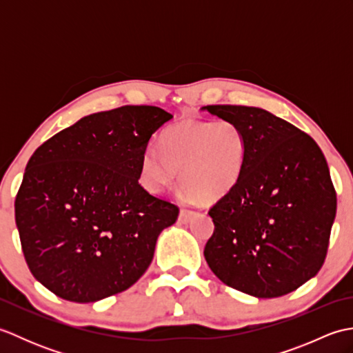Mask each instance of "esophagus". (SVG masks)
Here are the masks:
<instances>
[{"label": "esophagus", "instance_id": "34e87169", "mask_svg": "<svg viewBox=\"0 0 353 353\" xmlns=\"http://www.w3.org/2000/svg\"><path fill=\"white\" fill-rule=\"evenodd\" d=\"M196 215L194 211H188V209H182L181 214H179V221L181 223H190L192 220V216Z\"/></svg>", "mask_w": 353, "mask_h": 353}]
</instances>
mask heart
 Listing matches in <instances>:
<instances>
[{"label":"heart","instance_id":"1","mask_svg":"<svg viewBox=\"0 0 353 353\" xmlns=\"http://www.w3.org/2000/svg\"><path fill=\"white\" fill-rule=\"evenodd\" d=\"M161 151L148 147L142 154V186L148 192L161 194L181 172L179 183L186 199L212 203L228 196L241 179L247 139L241 127L229 119H186L163 132Z\"/></svg>","mask_w":353,"mask_h":353}]
</instances>
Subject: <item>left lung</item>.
I'll return each mask as SVG.
<instances>
[{
	"mask_svg": "<svg viewBox=\"0 0 353 353\" xmlns=\"http://www.w3.org/2000/svg\"><path fill=\"white\" fill-rule=\"evenodd\" d=\"M209 114L241 127L243 176L209 209V268L230 288L281 297L319 273L336 214L323 153L310 134L259 108L216 104Z\"/></svg>",
	"mask_w": 353,
	"mask_h": 353,
	"instance_id": "1",
	"label": "left lung"
}]
</instances>
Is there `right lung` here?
Instances as JSON below:
<instances>
[{"mask_svg":"<svg viewBox=\"0 0 353 353\" xmlns=\"http://www.w3.org/2000/svg\"><path fill=\"white\" fill-rule=\"evenodd\" d=\"M172 118L121 106L81 118L36 148L14 200L30 272L56 296L88 303L145 273L179 208L139 185L152 134Z\"/></svg>","mask_w":353,"mask_h":353,"instance_id":"obj_1","label":"right lung"}]
</instances>
